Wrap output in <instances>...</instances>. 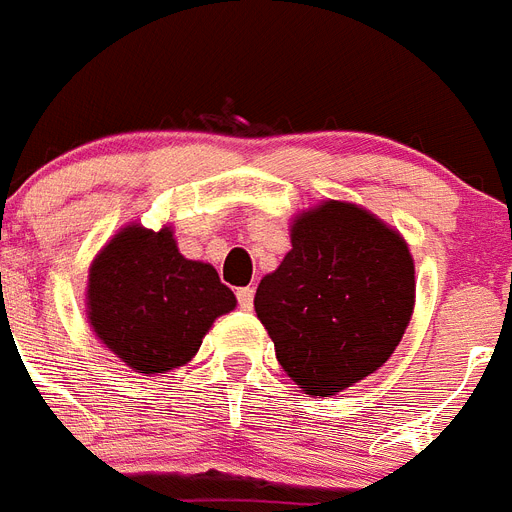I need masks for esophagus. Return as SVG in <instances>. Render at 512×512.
Wrapping results in <instances>:
<instances>
[{
    "label": "esophagus",
    "instance_id": "obj_1",
    "mask_svg": "<svg viewBox=\"0 0 512 512\" xmlns=\"http://www.w3.org/2000/svg\"><path fill=\"white\" fill-rule=\"evenodd\" d=\"M253 295H256L253 287H240L238 290V306L243 308V311H251L253 308Z\"/></svg>",
    "mask_w": 512,
    "mask_h": 512
}]
</instances>
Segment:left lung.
<instances>
[{
	"label": "left lung",
	"instance_id": "left-lung-1",
	"mask_svg": "<svg viewBox=\"0 0 512 512\" xmlns=\"http://www.w3.org/2000/svg\"><path fill=\"white\" fill-rule=\"evenodd\" d=\"M290 243L253 306L287 377L327 398L374 374L403 340L413 259L392 227L342 201L301 214Z\"/></svg>",
	"mask_w": 512,
	"mask_h": 512
}]
</instances>
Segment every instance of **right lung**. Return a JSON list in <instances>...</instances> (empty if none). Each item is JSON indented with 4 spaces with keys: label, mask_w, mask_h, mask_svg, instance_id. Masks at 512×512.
Wrapping results in <instances>:
<instances>
[{
    "label": "right lung",
    "mask_w": 512,
    "mask_h": 512,
    "mask_svg": "<svg viewBox=\"0 0 512 512\" xmlns=\"http://www.w3.org/2000/svg\"><path fill=\"white\" fill-rule=\"evenodd\" d=\"M232 308L235 295L217 269L185 259L170 227H125L88 274L91 327L146 377L188 363L214 319Z\"/></svg>",
    "instance_id": "obj_1"
}]
</instances>
